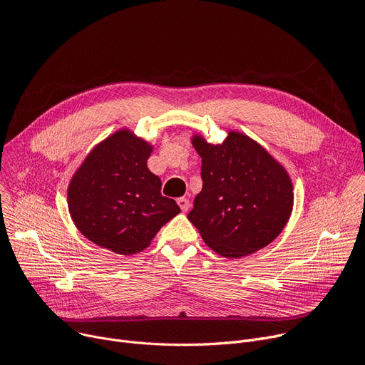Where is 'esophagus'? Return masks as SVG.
Masks as SVG:
<instances>
[{
	"instance_id": "obj_1",
	"label": "esophagus",
	"mask_w": 365,
	"mask_h": 365,
	"mask_svg": "<svg viewBox=\"0 0 365 365\" xmlns=\"http://www.w3.org/2000/svg\"><path fill=\"white\" fill-rule=\"evenodd\" d=\"M178 205L180 206L182 212H187L189 211V206H190V202L186 197H179L178 199Z\"/></svg>"
}]
</instances>
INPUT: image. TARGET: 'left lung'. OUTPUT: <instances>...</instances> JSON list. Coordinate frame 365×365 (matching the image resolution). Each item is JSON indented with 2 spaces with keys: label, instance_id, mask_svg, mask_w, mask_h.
Listing matches in <instances>:
<instances>
[{
  "label": "left lung",
  "instance_id": "1",
  "mask_svg": "<svg viewBox=\"0 0 365 365\" xmlns=\"http://www.w3.org/2000/svg\"><path fill=\"white\" fill-rule=\"evenodd\" d=\"M202 159V190L187 220L207 247L240 258L269 245L293 210V185L286 169L248 135L230 131L222 144L192 137Z\"/></svg>",
  "mask_w": 365,
  "mask_h": 365
}]
</instances>
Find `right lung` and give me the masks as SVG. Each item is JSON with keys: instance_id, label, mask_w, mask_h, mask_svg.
I'll list each match as a JSON object with an SVG mask.
<instances>
[{"instance_id": "right-lung-1", "label": "right lung", "mask_w": 365, "mask_h": 365, "mask_svg": "<svg viewBox=\"0 0 365 365\" xmlns=\"http://www.w3.org/2000/svg\"><path fill=\"white\" fill-rule=\"evenodd\" d=\"M151 151V144L123 128L96 144L75 172L68 207L76 228L93 244L135 254L180 212L147 168Z\"/></svg>"}]
</instances>
